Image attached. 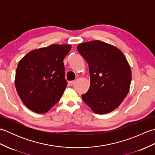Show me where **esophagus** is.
<instances>
[{
  "mask_svg": "<svg viewBox=\"0 0 155 155\" xmlns=\"http://www.w3.org/2000/svg\"><path fill=\"white\" fill-rule=\"evenodd\" d=\"M74 81H69L68 83V84L69 85V86H72V85H73V84L74 83Z\"/></svg>",
  "mask_w": 155,
  "mask_h": 155,
  "instance_id": "1",
  "label": "esophagus"
}]
</instances>
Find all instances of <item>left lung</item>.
<instances>
[{"mask_svg":"<svg viewBox=\"0 0 155 155\" xmlns=\"http://www.w3.org/2000/svg\"><path fill=\"white\" fill-rule=\"evenodd\" d=\"M78 52L88 64L91 84L83 101L94 113L103 114L119 106L129 91L130 65L120 50L101 41L83 42Z\"/></svg>","mask_w":155,"mask_h":155,"instance_id":"obj_1","label":"left lung"}]
</instances>
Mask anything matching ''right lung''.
<instances>
[{"instance_id":"add662e5","label":"right lung","mask_w":155,"mask_h":155,"mask_svg":"<svg viewBox=\"0 0 155 155\" xmlns=\"http://www.w3.org/2000/svg\"><path fill=\"white\" fill-rule=\"evenodd\" d=\"M71 49L70 45H52L29 52L19 61L16 89L32 111L46 113L61 99L67 85L63 59Z\"/></svg>"}]
</instances>
